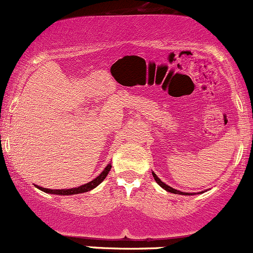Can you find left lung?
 <instances>
[{
  "instance_id": "1",
  "label": "left lung",
  "mask_w": 253,
  "mask_h": 253,
  "mask_svg": "<svg viewBox=\"0 0 253 253\" xmlns=\"http://www.w3.org/2000/svg\"><path fill=\"white\" fill-rule=\"evenodd\" d=\"M152 175H153V177H155V181H156L157 183H158V184L161 185V187L163 188V189H165L167 191H169V193L178 194V195H193V194H191V193H183V191H179V190L173 189V188H171V187H169V185H168V184H165L164 182H162L161 179L158 178V176H157L155 172H152Z\"/></svg>"
}]
</instances>
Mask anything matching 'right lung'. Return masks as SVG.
Segmentation results:
<instances>
[{
  "mask_svg": "<svg viewBox=\"0 0 253 253\" xmlns=\"http://www.w3.org/2000/svg\"><path fill=\"white\" fill-rule=\"evenodd\" d=\"M110 168H112V165L108 164L106 168H104L102 172L96 177V178L92 179V181H90L89 183H85V184L81 185V187L78 188H71V189H47V188L39 187V185H36V187L42 191H45V193L47 194H54V195H75V194L86 193V191H90L91 189H94V188H96L97 185L100 184L104 178H106L107 175H108V172L110 171Z\"/></svg>",
  "mask_w": 253,
  "mask_h": 253,
  "instance_id": "1",
  "label": "right lung"
}]
</instances>
